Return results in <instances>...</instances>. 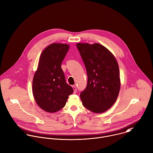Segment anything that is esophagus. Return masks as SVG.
Masks as SVG:
<instances>
[{"instance_id":"34e87169","label":"esophagus","mask_w":153,"mask_h":153,"mask_svg":"<svg viewBox=\"0 0 153 153\" xmlns=\"http://www.w3.org/2000/svg\"><path fill=\"white\" fill-rule=\"evenodd\" d=\"M72 88H73L74 93H76V86H75V85H73V86H72Z\"/></svg>"}]
</instances>
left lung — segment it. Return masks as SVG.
Instances as JSON below:
<instances>
[{"mask_svg":"<svg viewBox=\"0 0 153 153\" xmlns=\"http://www.w3.org/2000/svg\"><path fill=\"white\" fill-rule=\"evenodd\" d=\"M85 65L88 81L80 93L83 106L94 113H102L115 102L120 89V72L113 54L103 45H76Z\"/></svg>","mask_w":153,"mask_h":153,"instance_id":"1","label":"left lung"}]
</instances>
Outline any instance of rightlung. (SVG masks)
Listing matches in <instances>:
<instances>
[{"mask_svg": "<svg viewBox=\"0 0 153 153\" xmlns=\"http://www.w3.org/2000/svg\"><path fill=\"white\" fill-rule=\"evenodd\" d=\"M69 45L52 44L42 51L32 83L34 98L38 105L45 111L56 112L62 109L74 92L66 82L61 68Z\"/></svg>", "mask_w": 153, "mask_h": 153, "instance_id": "1", "label": "right lung"}]
</instances>
